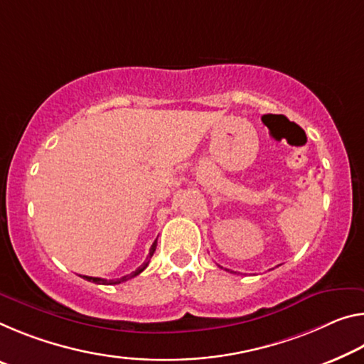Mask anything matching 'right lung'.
<instances>
[{
  "label": "right lung",
  "instance_id": "right-lung-1",
  "mask_svg": "<svg viewBox=\"0 0 364 364\" xmlns=\"http://www.w3.org/2000/svg\"><path fill=\"white\" fill-rule=\"evenodd\" d=\"M155 247H157V241H154V245H152V247H151V252H149V257H152V255L155 252ZM147 264L149 262H146L144 265H141L139 269L137 270H134V272H132L131 275H124V277H121L119 280H105V279H99V277H87V275H82V279H85V280H89V282H94V284H100V285H109V284H121V282H126V280H129V279H132V277H136V275H139L144 269L147 267Z\"/></svg>",
  "mask_w": 364,
  "mask_h": 364
}]
</instances>
